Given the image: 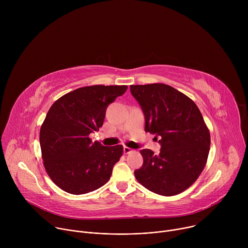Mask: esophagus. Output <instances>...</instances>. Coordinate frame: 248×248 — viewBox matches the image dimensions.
<instances>
[{
    "label": "esophagus",
    "instance_id": "1",
    "mask_svg": "<svg viewBox=\"0 0 248 248\" xmlns=\"http://www.w3.org/2000/svg\"><path fill=\"white\" fill-rule=\"evenodd\" d=\"M133 150L131 149V148H129V147H126V146H124V154H129V153H131Z\"/></svg>",
    "mask_w": 248,
    "mask_h": 248
}]
</instances>
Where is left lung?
I'll use <instances>...</instances> for the list:
<instances>
[{"instance_id":"1","label":"left lung","mask_w":248,"mask_h":248,"mask_svg":"<svg viewBox=\"0 0 248 248\" xmlns=\"http://www.w3.org/2000/svg\"><path fill=\"white\" fill-rule=\"evenodd\" d=\"M144 114L145 131L156 134L159 155L141 150L143 165L134 170L150 191L171 196L188 188L202 172L210 149V132L195 103L173 87L153 83L130 85Z\"/></svg>"}]
</instances>
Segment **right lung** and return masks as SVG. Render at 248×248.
Returning a JSON list of instances; mask_svg holds the SVG:
<instances>
[{
	"label": "right lung",
	"instance_id": "right-lung-1",
	"mask_svg": "<svg viewBox=\"0 0 248 248\" xmlns=\"http://www.w3.org/2000/svg\"><path fill=\"white\" fill-rule=\"evenodd\" d=\"M126 85H94L76 89L58 99L40 129L44 167L62 190L79 195L107 183L123 146H103L89 134L103 125L106 110Z\"/></svg>",
	"mask_w": 248,
	"mask_h": 248
}]
</instances>
